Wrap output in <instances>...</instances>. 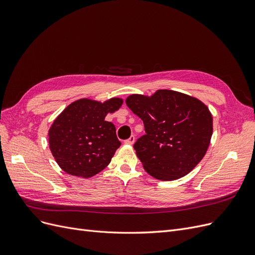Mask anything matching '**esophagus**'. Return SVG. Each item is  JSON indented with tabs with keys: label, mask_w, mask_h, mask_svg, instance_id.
<instances>
[{
	"label": "esophagus",
	"mask_w": 255,
	"mask_h": 255,
	"mask_svg": "<svg viewBox=\"0 0 255 255\" xmlns=\"http://www.w3.org/2000/svg\"><path fill=\"white\" fill-rule=\"evenodd\" d=\"M125 142H126L127 144H133V143L135 142V136L132 135V136H130V137L128 138V139L125 140Z\"/></svg>",
	"instance_id": "1"
}]
</instances>
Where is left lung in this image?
I'll return each instance as SVG.
<instances>
[{"instance_id": "left-lung-1", "label": "left lung", "mask_w": 255, "mask_h": 255, "mask_svg": "<svg viewBox=\"0 0 255 255\" xmlns=\"http://www.w3.org/2000/svg\"><path fill=\"white\" fill-rule=\"evenodd\" d=\"M126 103L144 126L134 149L144 170L160 181L188 174L211 143L213 116L199 99L159 89L152 96L130 95Z\"/></svg>"}]
</instances>
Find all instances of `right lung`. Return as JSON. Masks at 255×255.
<instances>
[{
  "instance_id": "1",
  "label": "right lung",
  "mask_w": 255,
  "mask_h": 255,
  "mask_svg": "<svg viewBox=\"0 0 255 255\" xmlns=\"http://www.w3.org/2000/svg\"><path fill=\"white\" fill-rule=\"evenodd\" d=\"M120 98L104 102L80 99L68 105L49 129V146L58 166L69 174L88 179L111 163L121 142L107 114L118 111Z\"/></svg>"
}]
</instances>
